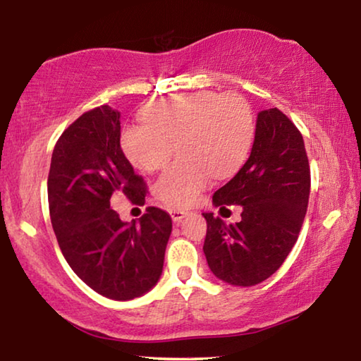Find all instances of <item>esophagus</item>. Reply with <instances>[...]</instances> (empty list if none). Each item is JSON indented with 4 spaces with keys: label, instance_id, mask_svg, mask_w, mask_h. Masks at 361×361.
<instances>
[{
    "label": "esophagus",
    "instance_id": "esophagus-1",
    "mask_svg": "<svg viewBox=\"0 0 361 361\" xmlns=\"http://www.w3.org/2000/svg\"><path fill=\"white\" fill-rule=\"evenodd\" d=\"M188 215V212H185V210H176V209H173V210H170V216H172V219L175 223H180L183 218H185Z\"/></svg>",
    "mask_w": 361,
    "mask_h": 361
}]
</instances>
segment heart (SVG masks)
Instances as JSON below:
<instances>
[{
	"label": "heart",
	"mask_w": 361,
	"mask_h": 361,
	"mask_svg": "<svg viewBox=\"0 0 361 361\" xmlns=\"http://www.w3.org/2000/svg\"><path fill=\"white\" fill-rule=\"evenodd\" d=\"M142 124L121 132V148L133 166L151 172L166 166L176 149L183 156L164 170L154 185L159 202L186 209L210 185L213 172H237L252 148L255 119L237 94L197 92L161 100L143 109Z\"/></svg>",
	"instance_id": "heart-1"
}]
</instances>
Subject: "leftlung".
Listing matches in <instances>:
<instances>
[{"mask_svg":"<svg viewBox=\"0 0 361 361\" xmlns=\"http://www.w3.org/2000/svg\"><path fill=\"white\" fill-rule=\"evenodd\" d=\"M309 192L302 135L280 109H262L247 162L213 194L219 210L242 205V219L226 224L210 212L202 213L204 253L213 276L234 286H253L271 277L298 240Z\"/></svg>","mask_w":361,"mask_h":361,"instance_id":"obj_1","label":"left lung"}]
</instances>
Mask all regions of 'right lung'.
<instances>
[{
	"mask_svg": "<svg viewBox=\"0 0 361 361\" xmlns=\"http://www.w3.org/2000/svg\"><path fill=\"white\" fill-rule=\"evenodd\" d=\"M124 194L143 205L146 188L121 148V113L103 105L66 129L52 152L47 178L51 223L73 272L99 295L129 301L161 279L172 218L148 207L126 223L111 209Z\"/></svg>",
	"mask_w": 361,
	"mask_h": 361,
	"instance_id": "add662e5",
	"label": "right lung"
}]
</instances>
